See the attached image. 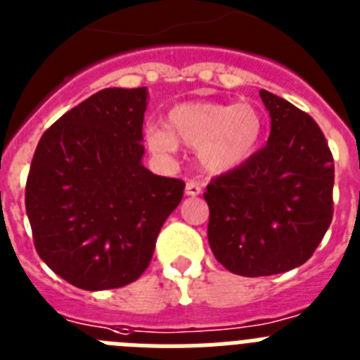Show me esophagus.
Masks as SVG:
<instances>
[{"mask_svg": "<svg viewBox=\"0 0 360 360\" xmlns=\"http://www.w3.org/2000/svg\"><path fill=\"white\" fill-rule=\"evenodd\" d=\"M201 192H202L201 183H198V181H190V183H186V195L195 198V195H199Z\"/></svg>", "mask_w": 360, "mask_h": 360, "instance_id": "34e87169", "label": "esophagus"}]
</instances>
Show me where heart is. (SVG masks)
I'll return each mask as SVG.
<instances>
[{"instance_id":"b5f03b06","label":"heart","mask_w":360,"mask_h":360,"mask_svg":"<svg viewBox=\"0 0 360 360\" xmlns=\"http://www.w3.org/2000/svg\"><path fill=\"white\" fill-rule=\"evenodd\" d=\"M168 126L146 127L148 148L155 154H172L179 141L198 150L199 161L212 174H223L248 161L264 134L261 112L250 103H183L168 112Z\"/></svg>"}]
</instances>
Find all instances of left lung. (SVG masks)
I'll list each match as a JSON object with an SVG mask.
<instances>
[{"label":"left lung","instance_id":"1","mask_svg":"<svg viewBox=\"0 0 360 360\" xmlns=\"http://www.w3.org/2000/svg\"><path fill=\"white\" fill-rule=\"evenodd\" d=\"M270 112L264 148L212 179L208 243L215 259L245 277L304 264L333 217V155L314 117L261 90Z\"/></svg>","mask_w":360,"mask_h":360}]
</instances>
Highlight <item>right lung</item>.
I'll return each instance as SVG.
<instances>
[{
  "instance_id": "add662e5",
  "label": "right lung",
  "mask_w": 360,
  "mask_h": 360,
  "mask_svg": "<svg viewBox=\"0 0 360 360\" xmlns=\"http://www.w3.org/2000/svg\"><path fill=\"white\" fill-rule=\"evenodd\" d=\"M148 92L105 89L41 136L25 206L37 255L81 290L121 288L141 277L184 183L143 167Z\"/></svg>"
}]
</instances>
